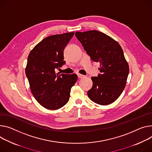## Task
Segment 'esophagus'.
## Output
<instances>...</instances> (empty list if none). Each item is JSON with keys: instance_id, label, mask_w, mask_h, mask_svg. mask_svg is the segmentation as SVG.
<instances>
[{"instance_id": "obj_1", "label": "esophagus", "mask_w": 152, "mask_h": 152, "mask_svg": "<svg viewBox=\"0 0 152 152\" xmlns=\"http://www.w3.org/2000/svg\"><path fill=\"white\" fill-rule=\"evenodd\" d=\"M84 76H85L83 75H81V74H79V73L77 74V77H78L79 78H82V77H84Z\"/></svg>"}]
</instances>
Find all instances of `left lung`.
<instances>
[{
    "label": "left lung",
    "mask_w": 152,
    "mask_h": 152,
    "mask_svg": "<svg viewBox=\"0 0 152 152\" xmlns=\"http://www.w3.org/2000/svg\"><path fill=\"white\" fill-rule=\"evenodd\" d=\"M75 35L91 59L100 62L101 74L91 77L93 86L87 91L89 98L102 105L113 103L125 88L129 73L121 47L111 37L96 30L77 31Z\"/></svg>",
    "instance_id": "1"
}]
</instances>
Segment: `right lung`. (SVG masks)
I'll list each match as a JSON object with an SVG mask.
<instances>
[{
	"mask_svg": "<svg viewBox=\"0 0 152 152\" xmlns=\"http://www.w3.org/2000/svg\"><path fill=\"white\" fill-rule=\"evenodd\" d=\"M75 33L55 34L44 39L30 51L25 68L31 91L36 101L48 110L64 106L70 98L76 74L56 73L64 61V50Z\"/></svg>",
	"mask_w": 152,
	"mask_h": 152,
	"instance_id": "right-lung-1",
	"label": "right lung"
}]
</instances>
